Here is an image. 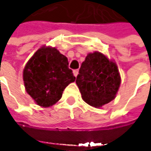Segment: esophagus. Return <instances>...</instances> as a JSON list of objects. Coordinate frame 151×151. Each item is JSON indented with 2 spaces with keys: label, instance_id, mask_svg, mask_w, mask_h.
Segmentation results:
<instances>
[{
  "label": "esophagus",
  "instance_id": "esophagus-1",
  "mask_svg": "<svg viewBox=\"0 0 151 151\" xmlns=\"http://www.w3.org/2000/svg\"><path fill=\"white\" fill-rule=\"evenodd\" d=\"M73 74H74L75 77L78 76V69H77V70H73Z\"/></svg>",
  "mask_w": 151,
  "mask_h": 151
}]
</instances>
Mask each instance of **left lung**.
Instances as JSON below:
<instances>
[{
    "instance_id": "left-lung-1",
    "label": "left lung",
    "mask_w": 151,
    "mask_h": 151,
    "mask_svg": "<svg viewBox=\"0 0 151 151\" xmlns=\"http://www.w3.org/2000/svg\"><path fill=\"white\" fill-rule=\"evenodd\" d=\"M76 83L82 99L100 107L113 101L121 84L116 65L100 52L89 53L82 63Z\"/></svg>"
}]
</instances>
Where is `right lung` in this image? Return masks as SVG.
I'll return each mask as SVG.
<instances>
[{"mask_svg":"<svg viewBox=\"0 0 151 151\" xmlns=\"http://www.w3.org/2000/svg\"><path fill=\"white\" fill-rule=\"evenodd\" d=\"M65 56L56 48L42 47L28 61L23 70L27 93L37 104L47 107L58 101L65 88L75 81Z\"/></svg>","mask_w":151,"mask_h":151,"instance_id":"add662e5","label":"right lung"}]
</instances>
